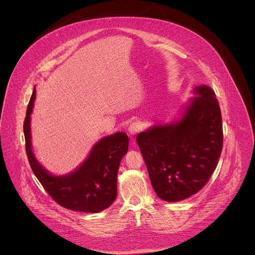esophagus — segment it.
I'll list each match as a JSON object with an SVG mask.
<instances>
[{
	"mask_svg": "<svg viewBox=\"0 0 255 255\" xmlns=\"http://www.w3.org/2000/svg\"><path fill=\"white\" fill-rule=\"evenodd\" d=\"M141 129V125L140 123L138 122H133L130 124V126L128 127V132H129V135L131 136H135Z\"/></svg>",
	"mask_w": 255,
	"mask_h": 255,
	"instance_id": "1",
	"label": "esophagus"
}]
</instances>
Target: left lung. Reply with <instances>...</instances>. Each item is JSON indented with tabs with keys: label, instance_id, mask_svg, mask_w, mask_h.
<instances>
[{
	"label": "left lung",
	"instance_id": "obj_1",
	"mask_svg": "<svg viewBox=\"0 0 255 255\" xmlns=\"http://www.w3.org/2000/svg\"><path fill=\"white\" fill-rule=\"evenodd\" d=\"M178 119L140 132L136 141L152 188L166 202L198 193L219 161L223 146L222 117L214 91L198 86Z\"/></svg>",
	"mask_w": 255,
	"mask_h": 255
}]
</instances>
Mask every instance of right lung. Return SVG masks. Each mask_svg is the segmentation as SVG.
Wrapping results in <instances>:
<instances>
[{
  "label": "right lung",
  "instance_id": "1",
  "mask_svg": "<svg viewBox=\"0 0 255 255\" xmlns=\"http://www.w3.org/2000/svg\"><path fill=\"white\" fill-rule=\"evenodd\" d=\"M36 88L24 121L26 152L30 166L49 196L60 206L85 213H98L110 207L117 197V175L120 162L128 151L126 133L116 132L101 138L88 157L66 174L54 175L35 157L32 147L31 114Z\"/></svg>",
  "mask_w": 255,
  "mask_h": 255
}]
</instances>
